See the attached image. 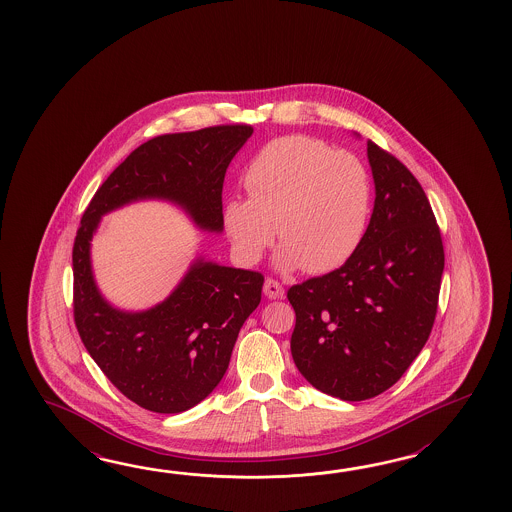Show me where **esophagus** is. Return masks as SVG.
<instances>
[{"label":"esophagus","instance_id":"1","mask_svg":"<svg viewBox=\"0 0 512 512\" xmlns=\"http://www.w3.org/2000/svg\"><path fill=\"white\" fill-rule=\"evenodd\" d=\"M263 293H265L269 300H278V298H283L285 289H283L282 283H278L276 280H272V278H267L265 283H263Z\"/></svg>","mask_w":512,"mask_h":512}]
</instances>
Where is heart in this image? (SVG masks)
I'll return each mask as SVG.
<instances>
[{
	"label": "heart",
	"instance_id": "b5f03b06",
	"mask_svg": "<svg viewBox=\"0 0 512 512\" xmlns=\"http://www.w3.org/2000/svg\"><path fill=\"white\" fill-rule=\"evenodd\" d=\"M243 186L249 199H230L223 208V227L241 263H258L276 232L280 271L304 267L326 274L359 251L370 221L371 185L355 155L287 135L252 157Z\"/></svg>",
	"mask_w": 512,
	"mask_h": 512
}]
</instances>
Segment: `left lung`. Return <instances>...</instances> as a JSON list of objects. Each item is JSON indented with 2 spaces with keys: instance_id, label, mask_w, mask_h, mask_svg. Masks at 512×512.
Instances as JSON below:
<instances>
[{
  "instance_id": "8db88e82",
  "label": "left lung",
  "mask_w": 512,
  "mask_h": 512,
  "mask_svg": "<svg viewBox=\"0 0 512 512\" xmlns=\"http://www.w3.org/2000/svg\"><path fill=\"white\" fill-rule=\"evenodd\" d=\"M375 205L359 251L337 271L293 285L291 353L316 390L366 401L392 388L430 337L445 251L423 186L368 141Z\"/></svg>"
}]
</instances>
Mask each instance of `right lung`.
Listing matches in <instances>:
<instances>
[{
	"label": "right lung",
	"instance_id": "1",
	"mask_svg": "<svg viewBox=\"0 0 512 512\" xmlns=\"http://www.w3.org/2000/svg\"><path fill=\"white\" fill-rule=\"evenodd\" d=\"M249 124L159 135L120 163L87 205L73 245V313L87 353L111 384L155 414H181L223 379L263 274L197 258L164 302L128 313L109 305L91 271L100 218L139 199L185 208L199 229L223 230V181L252 135Z\"/></svg>",
	"mask_w": 512,
	"mask_h": 512
}]
</instances>
